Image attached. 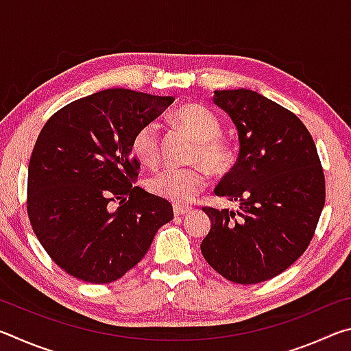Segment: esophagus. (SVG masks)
I'll list each match as a JSON object with an SVG mask.
<instances>
[{
    "label": "esophagus",
    "mask_w": 351,
    "mask_h": 351,
    "mask_svg": "<svg viewBox=\"0 0 351 351\" xmlns=\"http://www.w3.org/2000/svg\"><path fill=\"white\" fill-rule=\"evenodd\" d=\"M192 210L190 209V207H186V206H175L173 207V213H175V217H184V215H187V213Z\"/></svg>",
    "instance_id": "obj_1"
}]
</instances>
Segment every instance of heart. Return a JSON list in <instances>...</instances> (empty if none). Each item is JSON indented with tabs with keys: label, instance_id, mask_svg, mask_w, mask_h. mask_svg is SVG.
<instances>
[{
	"label": "heart",
	"instance_id": "obj_1",
	"mask_svg": "<svg viewBox=\"0 0 351 351\" xmlns=\"http://www.w3.org/2000/svg\"><path fill=\"white\" fill-rule=\"evenodd\" d=\"M175 121L197 139L193 161L201 162L212 173H223L232 164V148L221 133V123L213 112L199 104L181 105L175 111ZM130 150L141 164L156 167L161 158V133L158 122H147L136 130ZM156 197L182 206L193 201L206 186L204 171L198 167L164 169L147 182Z\"/></svg>",
	"mask_w": 351,
	"mask_h": 351
}]
</instances>
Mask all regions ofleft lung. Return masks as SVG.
<instances>
[{
    "mask_svg": "<svg viewBox=\"0 0 351 351\" xmlns=\"http://www.w3.org/2000/svg\"><path fill=\"white\" fill-rule=\"evenodd\" d=\"M213 104L239 132L235 165L215 189L240 209L203 207L212 228L201 252L230 282L276 277L306 251L325 204V176L316 144L294 112L261 94L215 91Z\"/></svg>",
    "mask_w": 351,
    "mask_h": 351,
    "instance_id": "1",
    "label": "left lung"
}]
</instances>
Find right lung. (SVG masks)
Instances as JSON below:
<instances>
[{
	"mask_svg": "<svg viewBox=\"0 0 351 351\" xmlns=\"http://www.w3.org/2000/svg\"><path fill=\"white\" fill-rule=\"evenodd\" d=\"M173 100L114 88L74 100L45 123L29 161L27 215L47 255L69 276L117 280L173 219L167 199L133 186L141 164L130 150L136 130Z\"/></svg>",
	"mask_w": 351,
	"mask_h": 351,
	"instance_id": "add662e5",
	"label": "right lung"
}]
</instances>
